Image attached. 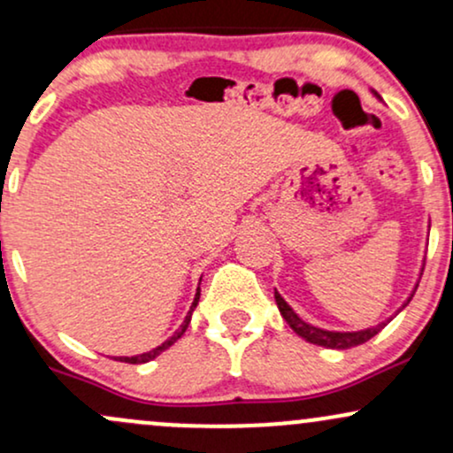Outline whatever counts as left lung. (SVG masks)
<instances>
[{
	"mask_svg": "<svg viewBox=\"0 0 453 453\" xmlns=\"http://www.w3.org/2000/svg\"><path fill=\"white\" fill-rule=\"evenodd\" d=\"M422 279V277H419ZM415 289H418V285L413 288V292H411V296L407 298V303H404L400 309L396 311V313H400V311L404 309L411 303V298H413ZM274 300H277V306L280 311V315H283V319L288 321L289 327L296 332L298 336H303L304 341L313 342V345H319V347H327V349H351V347H357L362 345V342L371 341L372 336L379 334V332L383 330V327L388 326V321L392 319L389 317L388 321H381V324L375 326V327H366V330H357V332H334V330H321V327H315L311 324H306V321L300 319L298 315L294 313V309L289 306L288 303H285L283 298H280V294L274 289Z\"/></svg>",
	"mask_w": 453,
	"mask_h": 453,
	"instance_id": "obj_1",
	"label": "left lung"
}]
</instances>
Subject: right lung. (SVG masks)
<instances>
[{"label": "right lung", "mask_w": 453, "mask_h": 453, "mask_svg": "<svg viewBox=\"0 0 453 453\" xmlns=\"http://www.w3.org/2000/svg\"><path fill=\"white\" fill-rule=\"evenodd\" d=\"M197 300H200V288H197V292H196V298H194V303H191V309H189V313H187L185 321H183V324H180L179 330H176L174 334L170 336L168 341H164V342H161L159 347H155V349H150V351H147V353H140V356H132V357H117V360H119V362H127V364H144V362H150V360H155V357H157L161 351L170 349V347H173L174 342L179 341L180 336L185 334L187 326H189V321H191V313H194V309H196V306H197Z\"/></svg>", "instance_id": "right-lung-1"}]
</instances>
